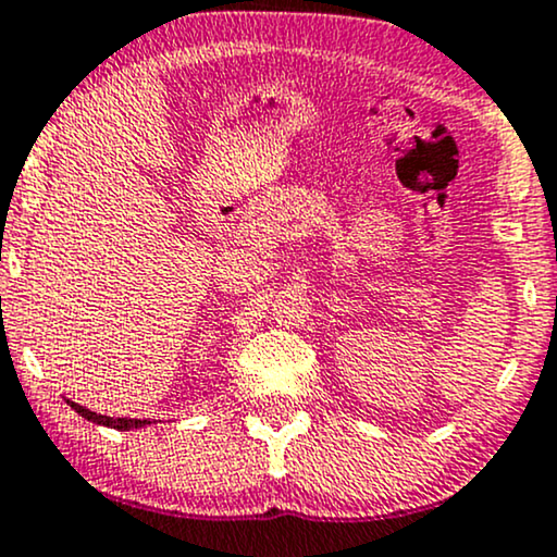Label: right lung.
<instances>
[{"mask_svg": "<svg viewBox=\"0 0 557 557\" xmlns=\"http://www.w3.org/2000/svg\"><path fill=\"white\" fill-rule=\"evenodd\" d=\"M67 403H70V408H75V413H81L83 419L94 421V424H101V426H112V430H120V432L138 430V426L151 424V421H146V419H120V417L112 419V417H101V413L88 411L86 406H78V403H73V400H67Z\"/></svg>", "mask_w": 557, "mask_h": 557, "instance_id": "1", "label": "right lung"}]
</instances>
